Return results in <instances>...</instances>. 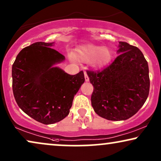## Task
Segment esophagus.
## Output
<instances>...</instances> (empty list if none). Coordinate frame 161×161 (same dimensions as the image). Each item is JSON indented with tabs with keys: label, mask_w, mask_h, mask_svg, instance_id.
Wrapping results in <instances>:
<instances>
[{
	"label": "esophagus",
	"mask_w": 161,
	"mask_h": 161,
	"mask_svg": "<svg viewBox=\"0 0 161 161\" xmlns=\"http://www.w3.org/2000/svg\"><path fill=\"white\" fill-rule=\"evenodd\" d=\"M84 74H85V81H86V82H88V81H89V77H88V76H87V73L85 71Z\"/></svg>",
	"instance_id": "34e87169"
}]
</instances>
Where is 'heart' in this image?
Listing matches in <instances>:
<instances>
[{"mask_svg": "<svg viewBox=\"0 0 161 161\" xmlns=\"http://www.w3.org/2000/svg\"><path fill=\"white\" fill-rule=\"evenodd\" d=\"M78 57L85 62L92 61L95 68H102L112 59V52L107 47L88 44L80 47L77 51Z\"/></svg>", "mask_w": 161, "mask_h": 161, "instance_id": "obj_1", "label": "heart"}]
</instances>
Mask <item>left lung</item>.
Instances as JSON below:
<instances>
[{"label":"left lung","instance_id":"8db88e82","mask_svg":"<svg viewBox=\"0 0 161 161\" xmlns=\"http://www.w3.org/2000/svg\"><path fill=\"white\" fill-rule=\"evenodd\" d=\"M119 56L102 70H87L93 86L91 104L99 116L110 121L127 120L143 105L149 96L147 61L140 49L119 42Z\"/></svg>","mask_w":161,"mask_h":161}]
</instances>
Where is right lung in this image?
<instances>
[{"label": "right lung", "mask_w": 161, "mask_h": 161, "mask_svg": "<svg viewBox=\"0 0 161 161\" xmlns=\"http://www.w3.org/2000/svg\"><path fill=\"white\" fill-rule=\"evenodd\" d=\"M53 42L25 47L12 65V90L21 110L44 124L60 121L69 114L74 96L85 82L82 70L70 75L55 64L65 57L51 48Z\"/></svg>", "instance_id": "1"}]
</instances>
